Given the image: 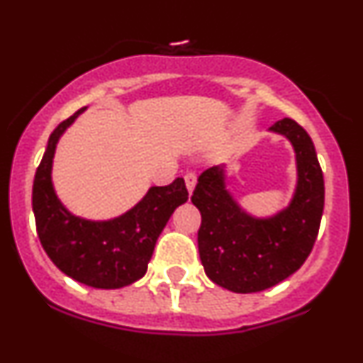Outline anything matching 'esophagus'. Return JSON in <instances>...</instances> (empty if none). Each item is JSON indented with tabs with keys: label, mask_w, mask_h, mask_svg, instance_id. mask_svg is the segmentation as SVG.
Returning a JSON list of instances; mask_svg holds the SVG:
<instances>
[{
	"label": "esophagus",
	"mask_w": 363,
	"mask_h": 363,
	"mask_svg": "<svg viewBox=\"0 0 363 363\" xmlns=\"http://www.w3.org/2000/svg\"><path fill=\"white\" fill-rule=\"evenodd\" d=\"M184 182H186V188H188L189 194H191L194 186H196V174H193V172H188V174L184 175Z\"/></svg>",
	"instance_id": "obj_1"
}]
</instances>
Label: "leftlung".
I'll return each mask as SVG.
<instances>
[{"instance_id": "obj_1", "label": "left lung", "mask_w": 363, "mask_h": 363, "mask_svg": "<svg viewBox=\"0 0 363 363\" xmlns=\"http://www.w3.org/2000/svg\"><path fill=\"white\" fill-rule=\"evenodd\" d=\"M269 130L292 143L297 188L285 211L255 219L238 207L224 186L223 167L198 177L191 201L201 213L198 250L213 284L236 294L261 292L280 284L303 266L315 245L323 213V174L311 137L291 118Z\"/></svg>"}]
</instances>
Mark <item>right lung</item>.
<instances>
[{
    "label": "right lung",
    "instance_id": "right-lung-1",
    "mask_svg": "<svg viewBox=\"0 0 363 363\" xmlns=\"http://www.w3.org/2000/svg\"><path fill=\"white\" fill-rule=\"evenodd\" d=\"M85 108L59 123L33 182L36 231L53 264L72 280L94 289H121L146 274L156 240L179 205L188 200L184 179L155 186L123 216L86 220L62 207L53 191L52 162L59 137Z\"/></svg>",
    "mask_w": 363,
    "mask_h": 363
}]
</instances>
